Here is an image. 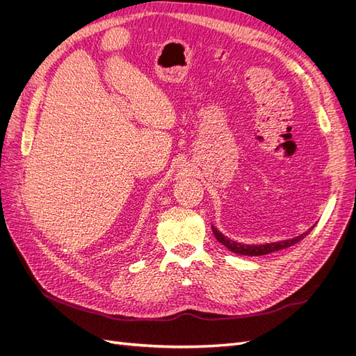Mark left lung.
Segmentation results:
<instances>
[{"instance_id": "8db88e82", "label": "left lung", "mask_w": 356, "mask_h": 356, "mask_svg": "<svg viewBox=\"0 0 356 356\" xmlns=\"http://www.w3.org/2000/svg\"><path fill=\"white\" fill-rule=\"evenodd\" d=\"M310 227L306 233L297 236V238L294 239H288V241H281V242H273V243H266V245H243V243H238L234 242L229 238H225V236L222 233H220L217 229L213 227L212 225V233L215 238H217V241L224 245L227 250H230L234 254H241V255H266V254H270V252H275V251H281V250H285V248H289L293 246L296 243H298L301 239H305L306 236L309 234V232H312Z\"/></svg>"}]
</instances>
